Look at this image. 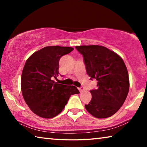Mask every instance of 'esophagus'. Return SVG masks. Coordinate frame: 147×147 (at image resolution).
I'll list each match as a JSON object with an SVG mask.
<instances>
[{
  "mask_svg": "<svg viewBox=\"0 0 147 147\" xmlns=\"http://www.w3.org/2000/svg\"><path fill=\"white\" fill-rule=\"evenodd\" d=\"M78 90H79L80 92V93H82V92H83V91H84V88H82V87H80V88H78Z\"/></svg>",
  "mask_w": 147,
  "mask_h": 147,
  "instance_id": "esophagus-1",
  "label": "esophagus"
}]
</instances>
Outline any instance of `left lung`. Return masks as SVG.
Wrapping results in <instances>:
<instances>
[{
    "mask_svg": "<svg viewBox=\"0 0 147 147\" xmlns=\"http://www.w3.org/2000/svg\"><path fill=\"white\" fill-rule=\"evenodd\" d=\"M82 54L86 72L98 87L90 92L91 102L87 111L96 118L111 117L123 106L128 95L130 83L127 68L118 54L99 45L76 46Z\"/></svg>",
    "mask_w": 147,
    "mask_h": 147,
    "instance_id": "obj_1",
    "label": "left lung"
}]
</instances>
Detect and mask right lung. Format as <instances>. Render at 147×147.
<instances>
[{"mask_svg": "<svg viewBox=\"0 0 147 147\" xmlns=\"http://www.w3.org/2000/svg\"><path fill=\"white\" fill-rule=\"evenodd\" d=\"M73 50L69 47H46L35 52L26 60L21 75L22 94L30 109L39 117L51 119L58 115L71 95L80 93L75 86L51 80L58 75L61 57Z\"/></svg>", "mask_w": 147, "mask_h": 147, "instance_id": "1", "label": "right lung"}]
</instances>
